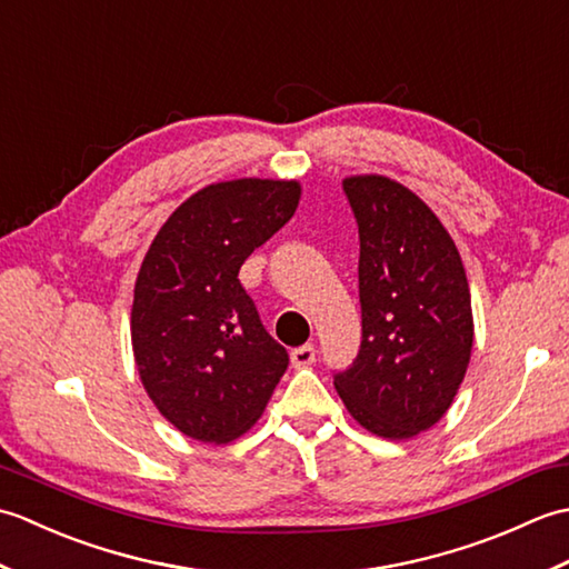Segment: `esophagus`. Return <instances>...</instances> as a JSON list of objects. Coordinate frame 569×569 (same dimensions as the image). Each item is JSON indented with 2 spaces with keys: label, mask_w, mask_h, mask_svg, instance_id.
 Instances as JSON below:
<instances>
[{
  "label": "esophagus",
  "mask_w": 569,
  "mask_h": 569,
  "mask_svg": "<svg viewBox=\"0 0 569 569\" xmlns=\"http://www.w3.org/2000/svg\"><path fill=\"white\" fill-rule=\"evenodd\" d=\"M312 361H316V347H312V345H303V347H298L291 352V365L296 369H306V367L312 365Z\"/></svg>",
  "instance_id": "esophagus-1"
}]
</instances>
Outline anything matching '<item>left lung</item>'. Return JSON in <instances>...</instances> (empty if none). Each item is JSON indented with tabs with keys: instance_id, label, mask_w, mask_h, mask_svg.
<instances>
[{
	"instance_id": "1",
	"label": "left lung",
	"mask_w": 569,
	"mask_h": 569,
	"mask_svg": "<svg viewBox=\"0 0 569 569\" xmlns=\"http://www.w3.org/2000/svg\"><path fill=\"white\" fill-rule=\"evenodd\" d=\"M359 224L361 347L335 389L361 428L408 440L462 383L475 318L462 259L413 190L379 173L342 180Z\"/></svg>"
}]
</instances>
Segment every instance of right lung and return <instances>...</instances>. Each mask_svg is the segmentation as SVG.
Returning a JSON list of instances; mask_svg holds the SVG:
<instances>
[{
    "label": "right lung",
    "instance_id": "1",
    "mask_svg": "<svg viewBox=\"0 0 569 569\" xmlns=\"http://www.w3.org/2000/svg\"><path fill=\"white\" fill-rule=\"evenodd\" d=\"M298 180L237 178L180 202L134 283L131 349L159 413L188 438L232 442L263 413L288 367L239 283L249 253L291 220Z\"/></svg>",
    "mask_w": 569,
    "mask_h": 569
}]
</instances>
